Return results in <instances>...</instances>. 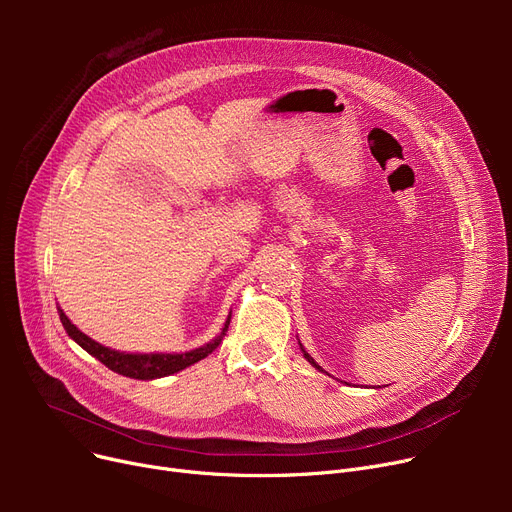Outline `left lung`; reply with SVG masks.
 <instances>
[{"label": "left lung", "instance_id": "left-lung-1", "mask_svg": "<svg viewBox=\"0 0 512 512\" xmlns=\"http://www.w3.org/2000/svg\"><path fill=\"white\" fill-rule=\"evenodd\" d=\"M299 344H301V340H299ZM301 351H303V357H305V359H307V361H309V363H311V365H313V367H315L317 371H321V373H328V371H324V369H321V367H319V365L315 363V359H313V357H311V355H309V353L305 351V348H303V344H301Z\"/></svg>", "mask_w": 512, "mask_h": 512}]
</instances>
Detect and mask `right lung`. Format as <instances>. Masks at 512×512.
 <instances>
[{
	"label": "right lung",
	"instance_id": "1",
	"mask_svg": "<svg viewBox=\"0 0 512 512\" xmlns=\"http://www.w3.org/2000/svg\"><path fill=\"white\" fill-rule=\"evenodd\" d=\"M58 313H60V321H62L66 334L80 348H85V351L91 357L101 361L107 369H112L114 373H120V375H126V378H132V380L166 378V375L178 373L186 367L195 365L197 361L205 359L207 355H211L215 351V348L220 346V342L226 336V330L230 326V317H232V311H230L222 332L215 336L211 342H207L199 348H193V351H184V353H124V351H116V348L103 346L97 340L89 338L85 332H80L72 324V321L66 317L62 307H58Z\"/></svg>",
	"mask_w": 512,
	"mask_h": 512
}]
</instances>
